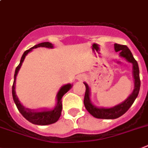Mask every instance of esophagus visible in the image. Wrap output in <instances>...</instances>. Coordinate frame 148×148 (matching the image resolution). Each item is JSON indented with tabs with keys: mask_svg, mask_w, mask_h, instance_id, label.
<instances>
[{
	"mask_svg": "<svg viewBox=\"0 0 148 148\" xmlns=\"http://www.w3.org/2000/svg\"><path fill=\"white\" fill-rule=\"evenodd\" d=\"M84 79H85V76H84V75H79V78H78V79H79V80H81V81L84 80Z\"/></svg>",
	"mask_w": 148,
	"mask_h": 148,
	"instance_id": "esophagus-1",
	"label": "esophagus"
}]
</instances>
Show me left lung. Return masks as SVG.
Returning <instances> with one entry per match:
<instances>
[{"instance_id":"left-lung-1","label":"left lung","mask_w":148,"mask_h":148,"mask_svg":"<svg viewBox=\"0 0 148 148\" xmlns=\"http://www.w3.org/2000/svg\"><path fill=\"white\" fill-rule=\"evenodd\" d=\"M114 50L116 52H119V56L121 58H123L127 61L132 64V76L134 79V89L130 95L121 103L116 105L115 106H113L112 108H103V107L96 106L95 105H93L91 103L90 88L86 82H84V85L86 87V91H85L84 99V106L87 111L96 118L115 119L121 117L130 108L139 93L140 85H141L139 69H138L137 61L133 58L132 52L126 45H119L117 43L114 44Z\"/></svg>"}]
</instances>
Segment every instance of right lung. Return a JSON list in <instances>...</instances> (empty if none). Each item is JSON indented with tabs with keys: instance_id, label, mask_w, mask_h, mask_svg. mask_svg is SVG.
<instances>
[{
	"instance_id": "obj_1",
	"label": "right lung",
	"mask_w": 148,
	"mask_h": 148,
	"mask_svg": "<svg viewBox=\"0 0 148 148\" xmlns=\"http://www.w3.org/2000/svg\"><path fill=\"white\" fill-rule=\"evenodd\" d=\"M38 47H45L48 49H53L54 45L49 42H41L37 45H34V47L31 48L30 49L25 51L24 54L21 56V60L15 71V74H14V82L13 85H12V98H13L14 103L16 104V107H17L18 110L19 111L20 113L23 115L25 119L27 120L29 122L34 123V124L36 125H49L54 123L55 122L58 121L60 118V115H61L62 112V97L65 94L68 90L71 89L73 87L72 84H67L65 85H63L60 90H58L56 96L57 103L55 105V108H53L52 109H48V108H43L41 110H31L30 108H25L23 105H21L20 103L19 99L18 98V97L16 94V76L18 75V73L19 71L20 68H21L22 63H23L24 60H25L26 55L28 54L29 52H31L34 49H36Z\"/></svg>"
}]
</instances>
